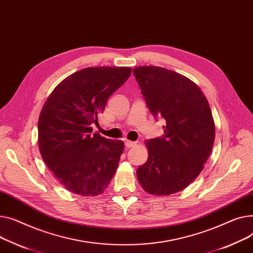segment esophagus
Here are the masks:
<instances>
[{
	"mask_svg": "<svg viewBox=\"0 0 253 253\" xmlns=\"http://www.w3.org/2000/svg\"><path fill=\"white\" fill-rule=\"evenodd\" d=\"M136 142H132V141H128V140H126V142H125V145H126V147H127V148H131V147H133V146H136Z\"/></svg>",
	"mask_w": 253,
	"mask_h": 253,
	"instance_id": "34e87169",
	"label": "esophagus"
}]
</instances>
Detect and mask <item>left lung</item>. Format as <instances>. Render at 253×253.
Segmentation results:
<instances>
[{
	"label": "left lung",
	"instance_id": "1",
	"mask_svg": "<svg viewBox=\"0 0 253 253\" xmlns=\"http://www.w3.org/2000/svg\"><path fill=\"white\" fill-rule=\"evenodd\" d=\"M153 117L162 118L165 133L146 141L148 159L137 169L142 188L170 195L194 181L211 152L215 127L210 104L192 81L158 66L132 70Z\"/></svg>",
	"mask_w": 253,
	"mask_h": 253
}]
</instances>
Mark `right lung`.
I'll use <instances>...</instances> for the list:
<instances>
[{
    "label": "right lung",
    "mask_w": 253,
    "mask_h": 253,
    "mask_svg": "<svg viewBox=\"0 0 253 253\" xmlns=\"http://www.w3.org/2000/svg\"><path fill=\"white\" fill-rule=\"evenodd\" d=\"M130 73L129 67L82 69L59 84L42 106L38 125L41 155L74 194H102L115 174L125 144L92 133V126Z\"/></svg>",
    "instance_id": "right-lung-1"
}]
</instances>
